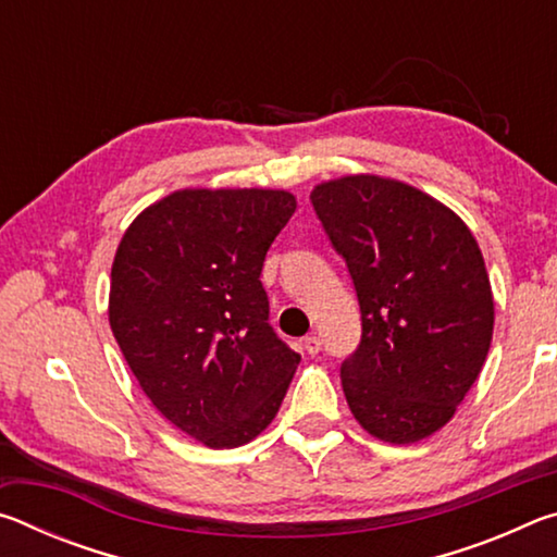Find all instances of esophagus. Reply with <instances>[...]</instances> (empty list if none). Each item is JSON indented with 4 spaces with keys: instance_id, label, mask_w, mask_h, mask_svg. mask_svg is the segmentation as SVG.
Here are the masks:
<instances>
[{
    "instance_id": "1",
    "label": "esophagus",
    "mask_w": 557,
    "mask_h": 557,
    "mask_svg": "<svg viewBox=\"0 0 557 557\" xmlns=\"http://www.w3.org/2000/svg\"><path fill=\"white\" fill-rule=\"evenodd\" d=\"M305 351L309 354V356H314V354H319L322 351V342H319V336L317 334H309V336H305Z\"/></svg>"
}]
</instances>
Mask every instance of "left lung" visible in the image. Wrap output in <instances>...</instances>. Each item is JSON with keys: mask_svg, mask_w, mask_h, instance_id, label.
I'll list each match as a JSON object with an SVG mask.
<instances>
[{"mask_svg": "<svg viewBox=\"0 0 557 557\" xmlns=\"http://www.w3.org/2000/svg\"><path fill=\"white\" fill-rule=\"evenodd\" d=\"M309 201L361 309V342L342 363L348 408L393 445L432 435L492 344V285L474 235L447 206L393 178L344 176Z\"/></svg>", "mask_w": 557, "mask_h": 557, "instance_id": "8db88e82", "label": "left lung"}]
</instances>
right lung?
Wrapping results in <instances>:
<instances>
[{
	"label": "right lung",
	"instance_id": "obj_1",
	"mask_svg": "<svg viewBox=\"0 0 557 557\" xmlns=\"http://www.w3.org/2000/svg\"><path fill=\"white\" fill-rule=\"evenodd\" d=\"M297 209L270 188H186L139 213L112 262L110 326L147 398L206 447L275 418L299 354L270 326L260 272Z\"/></svg>",
	"mask_w": 557,
	"mask_h": 557
}]
</instances>
